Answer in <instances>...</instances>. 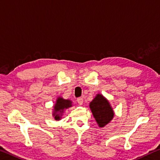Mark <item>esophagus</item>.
Returning <instances> with one entry per match:
<instances>
[{"instance_id":"obj_1","label":"esophagus","mask_w":160,"mask_h":160,"mask_svg":"<svg viewBox=\"0 0 160 160\" xmlns=\"http://www.w3.org/2000/svg\"><path fill=\"white\" fill-rule=\"evenodd\" d=\"M77 101H78V102L80 105H82V103H83V98H78L77 99Z\"/></svg>"}]
</instances>
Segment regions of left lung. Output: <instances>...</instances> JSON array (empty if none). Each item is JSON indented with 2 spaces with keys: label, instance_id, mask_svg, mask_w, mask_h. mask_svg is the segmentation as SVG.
Returning <instances> with one entry per match:
<instances>
[{
  "label": "left lung",
  "instance_id": "obj_1",
  "mask_svg": "<svg viewBox=\"0 0 160 160\" xmlns=\"http://www.w3.org/2000/svg\"><path fill=\"white\" fill-rule=\"evenodd\" d=\"M90 108L99 127L103 128L112 120L114 111L109 101L101 94H98L90 103Z\"/></svg>",
  "mask_w": 160,
  "mask_h": 160
}]
</instances>
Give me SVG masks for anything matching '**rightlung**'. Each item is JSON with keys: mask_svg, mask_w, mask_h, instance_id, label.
<instances>
[{"mask_svg": "<svg viewBox=\"0 0 160 160\" xmlns=\"http://www.w3.org/2000/svg\"><path fill=\"white\" fill-rule=\"evenodd\" d=\"M72 101L70 100H65L61 97H58L56 100L54 107H53L52 116L55 120H60L61 119L62 114L65 109L72 107Z\"/></svg>", "mask_w": 160, "mask_h": 160, "instance_id": "right-lung-1", "label": "right lung"}]
</instances>
